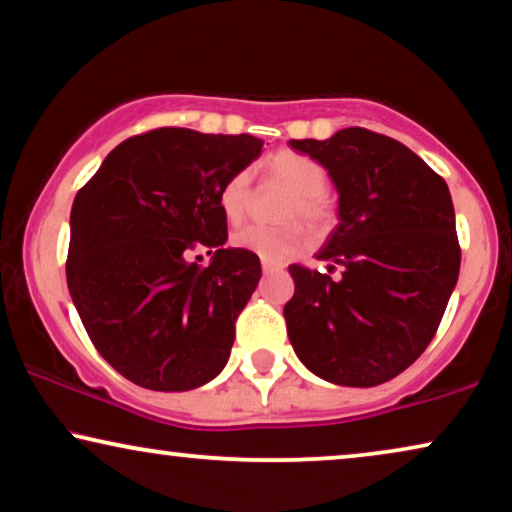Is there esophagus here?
<instances>
[{
	"label": "esophagus",
	"instance_id": "esophagus-1",
	"mask_svg": "<svg viewBox=\"0 0 512 512\" xmlns=\"http://www.w3.org/2000/svg\"><path fill=\"white\" fill-rule=\"evenodd\" d=\"M281 269H283L281 264L269 262V260H262V271H264V274H274V271H281Z\"/></svg>",
	"mask_w": 512,
	"mask_h": 512
}]
</instances>
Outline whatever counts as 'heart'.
Segmentation results:
<instances>
[{"label": "heart", "instance_id": "b5f03b06", "mask_svg": "<svg viewBox=\"0 0 512 512\" xmlns=\"http://www.w3.org/2000/svg\"><path fill=\"white\" fill-rule=\"evenodd\" d=\"M269 180L292 189L283 203V220H304L311 227H325L332 220V203L325 194L327 173L311 156L290 152H276L264 163ZM250 203V173L231 175L220 192V208L229 222H238L245 215ZM236 248L250 250L252 255L269 262H285L297 255L306 245L304 229L295 222L281 227H264V224H245L231 236Z\"/></svg>", "mask_w": 512, "mask_h": 512}]
</instances>
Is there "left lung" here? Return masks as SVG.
<instances>
[{"label":"left lung","mask_w":512,"mask_h":512,"mask_svg":"<svg viewBox=\"0 0 512 512\" xmlns=\"http://www.w3.org/2000/svg\"><path fill=\"white\" fill-rule=\"evenodd\" d=\"M290 147L325 166L339 192V224L316 255L327 274L290 264V344L320 379L384 384L431 344L459 278L447 182L403 142L367 128Z\"/></svg>","instance_id":"1"}]
</instances>
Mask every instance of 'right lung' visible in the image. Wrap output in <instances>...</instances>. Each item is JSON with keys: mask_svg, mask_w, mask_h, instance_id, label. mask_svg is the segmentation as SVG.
<instances>
[{"mask_svg": "<svg viewBox=\"0 0 512 512\" xmlns=\"http://www.w3.org/2000/svg\"><path fill=\"white\" fill-rule=\"evenodd\" d=\"M252 135L154 128L114 147L70 215L67 288L102 358L133 384L189 391L227 365L260 257L224 248L220 192L262 152ZM206 247L214 262L188 260Z\"/></svg>", "mask_w": 512, "mask_h": 512, "instance_id": "1", "label": "right lung"}]
</instances>
